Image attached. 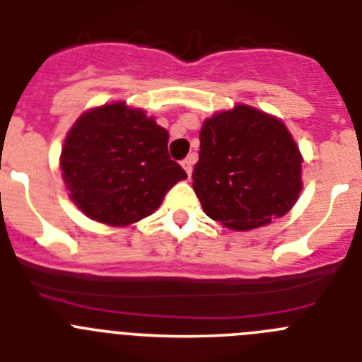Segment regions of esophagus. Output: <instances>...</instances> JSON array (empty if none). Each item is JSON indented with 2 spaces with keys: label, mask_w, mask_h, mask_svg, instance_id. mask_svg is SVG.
<instances>
[{
  "label": "esophagus",
  "mask_w": 362,
  "mask_h": 362,
  "mask_svg": "<svg viewBox=\"0 0 362 362\" xmlns=\"http://www.w3.org/2000/svg\"><path fill=\"white\" fill-rule=\"evenodd\" d=\"M193 164H194V157H193V155L182 160V168L185 169V173H187L189 177H191V173H193Z\"/></svg>",
  "instance_id": "34e87169"
}]
</instances>
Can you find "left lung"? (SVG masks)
<instances>
[{"instance_id": "8db88e82", "label": "left lung", "mask_w": 362, "mask_h": 362, "mask_svg": "<svg viewBox=\"0 0 362 362\" xmlns=\"http://www.w3.org/2000/svg\"><path fill=\"white\" fill-rule=\"evenodd\" d=\"M193 189L205 214L233 230L285 216L301 193L303 157L281 120L238 104L207 119Z\"/></svg>"}]
</instances>
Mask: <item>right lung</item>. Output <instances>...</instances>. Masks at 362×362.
I'll return each instance as SVG.
<instances>
[{
  "label": "right lung",
  "mask_w": 362,
  "mask_h": 362,
  "mask_svg": "<svg viewBox=\"0 0 362 362\" xmlns=\"http://www.w3.org/2000/svg\"><path fill=\"white\" fill-rule=\"evenodd\" d=\"M169 135L139 108L104 104L83 113L61 151L71 202L92 220L124 227L149 216L184 169L168 155Z\"/></svg>",
  "instance_id": "right-lung-1"
}]
</instances>
